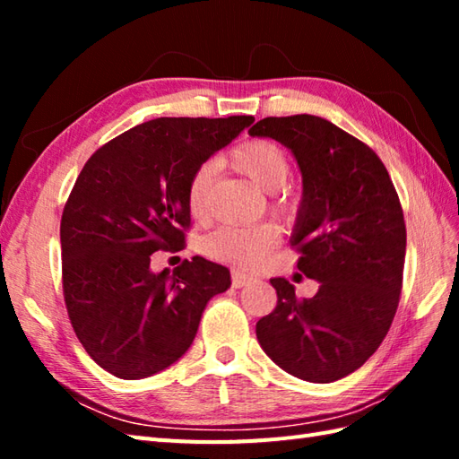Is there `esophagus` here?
<instances>
[{"label":"esophagus","instance_id":"obj_1","mask_svg":"<svg viewBox=\"0 0 459 459\" xmlns=\"http://www.w3.org/2000/svg\"><path fill=\"white\" fill-rule=\"evenodd\" d=\"M252 280H255V278L248 276V274H242V272H238V270L232 272V286H235V288H245V286L250 284Z\"/></svg>","mask_w":459,"mask_h":459}]
</instances>
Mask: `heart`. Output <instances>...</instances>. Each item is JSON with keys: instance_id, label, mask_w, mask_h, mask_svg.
Listing matches in <instances>:
<instances>
[{"instance_id": "b5f03b06", "label": "heart", "mask_w": 459, "mask_h": 459, "mask_svg": "<svg viewBox=\"0 0 459 459\" xmlns=\"http://www.w3.org/2000/svg\"><path fill=\"white\" fill-rule=\"evenodd\" d=\"M232 165L264 193H274L284 187L290 173L286 153L276 143L266 140L242 143L232 152ZM212 169L211 163L203 165L189 181L187 203L195 217H201L204 211V197L212 179ZM276 245L278 232L272 224H248V227L224 224L204 237L203 250L212 260L256 270L264 264Z\"/></svg>"}]
</instances>
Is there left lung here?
Wrapping results in <instances>:
<instances>
[{
  "mask_svg": "<svg viewBox=\"0 0 459 459\" xmlns=\"http://www.w3.org/2000/svg\"><path fill=\"white\" fill-rule=\"evenodd\" d=\"M250 135L288 148L301 173V201L290 242L298 270L316 280L314 298H296L272 278L278 304L256 324L264 353L286 373L333 383L383 343L403 288V207L378 155L335 124L311 114L264 118Z\"/></svg>",
  "mask_w": 459,
  "mask_h": 459,
  "instance_id": "obj_1",
  "label": "left lung"
}]
</instances>
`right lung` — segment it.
Listing matches in <instances>:
<instances>
[{
  "instance_id": "1",
  "label": "right lung",
  "mask_w": 459,
  "mask_h": 459,
  "mask_svg": "<svg viewBox=\"0 0 459 459\" xmlns=\"http://www.w3.org/2000/svg\"><path fill=\"white\" fill-rule=\"evenodd\" d=\"M252 122L155 118L84 163L61 219L63 290L76 337L114 377L171 367L191 347L209 299L230 288L229 268L203 256L173 272L150 264L153 252L185 242L193 175Z\"/></svg>"
}]
</instances>
